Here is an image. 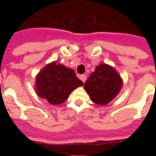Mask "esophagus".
<instances>
[{
	"instance_id": "1",
	"label": "esophagus",
	"mask_w": 156,
	"mask_h": 156,
	"mask_svg": "<svg viewBox=\"0 0 156 156\" xmlns=\"http://www.w3.org/2000/svg\"><path fill=\"white\" fill-rule=\"evenodd\" d=\"M80 80H82L83 82L84 83L87 80V76L84 75V74L83 75H80Z\"/></svg>"
}]
</instances>
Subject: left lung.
Wrapping results in <instances>:
<instances>
[{"mask_svg":"<svg viewBox=\"0 0 156 156\" xmlns=\"http://www.w3.org/2000/svg\"><path fill=\"white\" fill-rule=\"evenodd\" d=\"M122 86V78L115 69L102 63L96 67L83 87L93 102L105 105L116 97Z\"/></svg>","mask_w":156,"mask_h":156,"instance_id":"1","label":"left lung"}]
</instances>
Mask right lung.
<instances>
[{"instance_id":"right-lung-1","label":"right lung","mask_w":156,"mask_h":156,"mask_svg":"<svg viewBox=\"0 0 156 156\" xmlns=\"http://www.w3.org/2000/svg\"><path fill=\"white\" fill-rule=\"evenodd\" d=\"M83 84L73 70L56 62L47 65L36 77L37 94L55 105L66 101L71 92Z\"/></svg>"}]
</instances>
